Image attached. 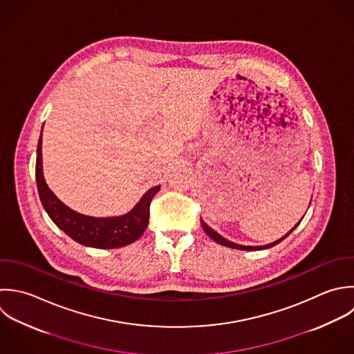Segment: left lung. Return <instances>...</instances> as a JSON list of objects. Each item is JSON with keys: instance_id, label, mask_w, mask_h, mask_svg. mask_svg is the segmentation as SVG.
<instances>
[{"instance_id": "1", "label": "left lung", "mask_w": 354, "mask_h": 354, "mask_svg": "<svg viewBox=\"0 0 354 354\" xmlns=\"http://www.w3.org/2000/svg\"><path fill=\"white\" fill-rule=\"evenodd\" d=\"M304 219V218H302ZM301 219V221H302ZM301 221L286 234V236H283L281 239H279V240H276L274 243H270V244H266V245H258V247H251V245H241V244H236V243H233V241H229L227 239H225V237H222L219 233H216L214 229H211L203 219H201V226H203V229H204V232L215 241V243H218V244H221V245H225V247H229V248H234V250H241V251H258V250H266V248H272V247H274V245H277L279 243H281L286 237H288L297 227H298V225L301 223Z\"/></svg>"}]
</instances>
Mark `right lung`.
I'll list each match as a JSON object with an SVG mask.
<instances>
[{"instance_id":"obj_1","label":"right lung","mask_w":354,"mask_h":354,"mask_svg":"<svg viewBox=\"0 0 354 354\" xmlns=\"http://www.w3.org/2000/svg\"><path fill=\"white\" fill-rule=\"evenodd\" d=\"M42 131L37 146L35 180L44 209L52 222L70 239L85 247L111 250L125 247L136 241L149 225L150 203L160 186L149 189L138 204L121 216L96 218L80 214L63 204L48 187L42 172Z\"/></svg>"}]
</instances>
